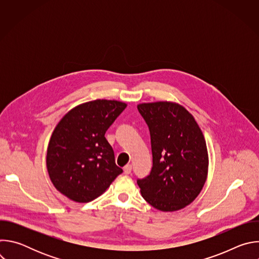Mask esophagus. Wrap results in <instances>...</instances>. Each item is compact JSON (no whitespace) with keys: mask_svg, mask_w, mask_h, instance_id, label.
I'll use <instances>...</instances> for the list:
<instances>
[{"mask_svg":"<svg viewBox=\"0 0 259 259\" xmlns=\"http://www.w3.org/2000/svg\"><path fill=\"white\" fill-rule=\"evenodd\" d=\"M131 170H132V166H131L130 164H127V165L124 167V173H125L126 175L130 174V173H131Z\"/></svg>","mask_w":259,"mask_h":259,"instance_id":"obj_1","label":"esophagus"}]
</instances>
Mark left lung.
I'll use <instances>...</instances> for the list:
<instances>
[{
  "mask_svg": "<svg viewBox=\"0 0 259 259\" xmlns=\"http://www.w3.org/2000/svg\"><path fill=\"white\" fill-rule=\"evenodd\" d=\"M149 126L153 168L138 179L143 199L163 212L190 205L201 193L208 175V151L201 128L182 105L171 101L139 103Z\"/></svg>",
  "mask_w": 259,
  "mask_h": 259,
  "instance_id": "8db88e82",
  "label": "left lung"
}]
</instances>
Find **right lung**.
Here are the masks:
<instances>
[{
	"label": "right lung",
	"instance_id": "obj_1",
	"mask_svg": "<svg viewBox=\"0 0 259 259\" xmlns=\"http://www.w3.org/2000/svg\"><path fill=\"white\" fill-rule=\"evenodd\" d=\"M126 106L118 100L88 101L71 108L56 125L46 165L53 186L69 200L93 201L123 172L104 134Z\"/></svg>",
	"mask_w": 259,
	"mask_h": 259
}]
</instances>
